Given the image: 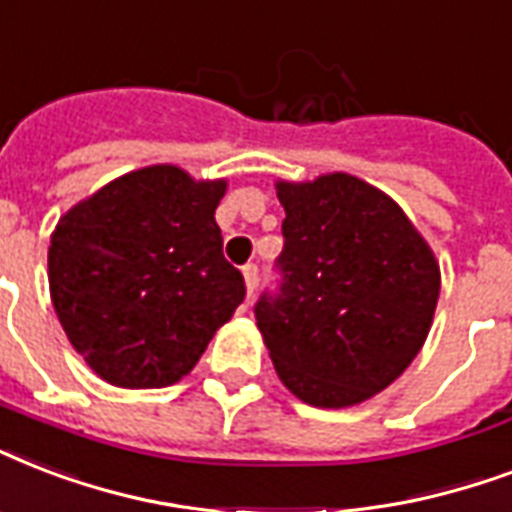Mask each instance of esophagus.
<instances>
[{
  "label": "esophagus",
  "mask_w": 512,
  "mask_h": 512,
  "mask_svg": "<svg viewBox=\"0 0 512 512\" xmlns=\"http://www.w3.org/2000/svg\"><path fill=\"white\" fill-rule=\"evenodd\" d=\"M243 275H245V288H248V296H253L256 285H259V267H256V264H245Z\"/></svg>",
  "instance_id": "34e87169"
}]
</instances>
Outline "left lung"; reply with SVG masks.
Masks as SVG:
<instances>
[{"instance_id": "left-lung-1", "label": "left lung", "mask_w": 512, "mask_h": 512, "mask_svg": "<svg viewBox=\"0 0 512 512\" xmlns=\"http://www.w3.org/2000/svg\"><path fill=\"white\" fill-rule=\"evenodd\" d=\"M283 251L253 315L277 376L320 408L395 382L433 323L441 272L398 205L347 173L277 184Z\"/></svg>"}]
</instances>
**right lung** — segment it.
Masks as SVG:
<instances>
[{"mask_svg": "<svg viewBox=\"0 0 512 512\" xmlns=\"http://www.w3.org/2000/svg\"><path fill=\"white\" fill-rule=\"evenodd\" d=\"M224 189L154 165L104 186L55 227L53 307L101 379L130 390L178 382L243 304V272L224 259L213 216Z\"/></svg>", "mask_w": 512, "mask_h": 512, "instance_id": "add662e5", "label": "right lung"}]
</instances>
